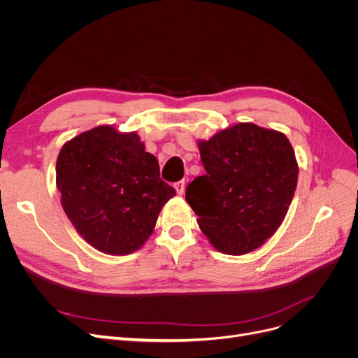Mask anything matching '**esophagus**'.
Returning <instances> with one entry per match:
<instances>
[{
  "mask_svg": "<svg viewBox=\"0 0 358 358\" xmlns=\"http://www.w3.org/2000/svg\"><path fill=\"white\" fill-rule=\"evenodd\" d=\"M174 187H176V190H177V193H178L180 196H182V194H184V189H185V182H184V180H181V181H178V182H176V184H174Z\"/></svg>",
  "mask_w": 358,
  "mask_h": 358,
  "instance_id": "1",
  "label": "esophagus"
}]
</instances>
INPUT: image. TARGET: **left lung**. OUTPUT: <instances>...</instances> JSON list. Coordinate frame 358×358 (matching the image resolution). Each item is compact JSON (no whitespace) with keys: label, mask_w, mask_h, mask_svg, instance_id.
<instances>
[{"label":"left lung","mask_w":358,"mask_h":358,"mask_svg":"<svg viewBox=\"0 0 358 358\" xmlns=\"http://www.w3.org/2000/svg\"><path fill=\"white\" fill-rule=\"evenodd\" d=\"M206 174L185 189L201 232L223 254L259 248L285 220L299 166L286 135L238 123L199 141Z\"/></svg>","instance_id":"8db88e82"}]
</instances>
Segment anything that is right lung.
Wrapping results in <instances>:
<instances>
[{
  "instance_id": "add662e5",
  "label": "right lung",
  "mask_w": 358,
  "mask_h": 358,
  "mask_svg": "<svg viewBox=\"0 0 358 358\" xmlns=\"http://www.w3.org/2000/svg\"><path fill=\"white\" fill-rule=\"evenodd\" d=\"M56 187L77 232L96 250L127 255L152 235L176 190L136 131L104 124L68 141L56 161Z\"/></svg>"
}]
</instances>
